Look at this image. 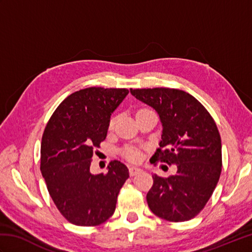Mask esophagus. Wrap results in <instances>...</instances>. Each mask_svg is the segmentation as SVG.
Instances as JSON below:
<instances>
[{
	"label": "esophagus",
	"instance_id": "esophagus-1",
	"mask_svg": "<svg viewBox=\"0 0 252 252\" xmlns=\"http://www.w3.org/2000/svg\"><path fill=\"white\" fill-rule=\"evenodd\" d=\"M129 172H130L131 176H134V175L138 174L140 172H142V170L140 168H136V167H131L129 169Z\"/></svg>",
	"mask_w": 252,
	"mask_h": 252
}]
</instances>
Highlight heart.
<instances>
[{
	"mask_svg": "<svg viewBox=\"0 0 252 252\" xmlns=\"http://www.w3.org/2000/svg\"><path fill=\"white\" fill-rule=\"evenodd\" d=\"M143 110H147V109H141V110H138L137 112L143 111ZM114 123H115V118H112V119L110 120V126H114ZM126 156L127 159L132 160V161H137V160L140 159V153L135 151V149H129V151L126 152Z\"/></svg>",
	"mask_w": 252,
	"mask_h": 252,
	"instance_id": "obj_1",
	"label": "heart"
}]
</instances>
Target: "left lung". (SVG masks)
I'll return each instance as SVG.
<instances>
[{
    "label": "left lung",
    "mask_w": 252,
    "mask_h": 252,
    "mask_svg": "<svg viewBox=\"0 0 252 252\" xmlns=\"http://www.w3.org/2000/svg\"><path fill=\"white\" fill-rule=\"evenodd\" d=\"M131 94L156 110L162 126L159 148L153 162L176 164L174 175H153L147 192L154 215L171 222L195 218L220 179L222 145L220 133L210 114L194 96L182 90L130 89Z\"/></svg>",
    "instance_id": "left-lung-1"
}]
</instances>
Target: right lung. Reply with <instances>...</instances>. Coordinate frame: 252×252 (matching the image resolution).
<instances>
[{
  "mask_svg": "<svg viewBox=\"0 0 252 252\" xmlns=\"http://www.w3.org/2000/svg\"><path fill=\"white\" fill-rule=\"evenodd\" d=\"M127 94L126 89L77 91L62 101L45 126L41 172L57 209L74 225L95 226L108 220L129 178L126 165L118 160L110 162L106 174L90 171L110 116Z\"/></svg>",
  "mask_w": 252,
  "mask_h": 252,
  "instance_id": "add662e5",
  "label": "right lung"
}]
</instances>
